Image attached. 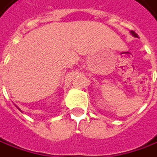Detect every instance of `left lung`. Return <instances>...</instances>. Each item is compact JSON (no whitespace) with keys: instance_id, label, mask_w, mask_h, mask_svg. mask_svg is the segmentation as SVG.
<instances>
[{"instance_id":"1","label":"left lung","mask_w":157,"mask_h":157,"mask_svg":"<svg viewBox=\"0 0 157 157\" xmlns=\"http://www.w3.org/2000/svg\"><path fill=\"white\" fill-rule=\"evenodd\" d=\"M130 33H131V34H132V35H133L134 37H138L137 36V34H136V33L134 31H130Z\"/></svg>"}]
</instances>
